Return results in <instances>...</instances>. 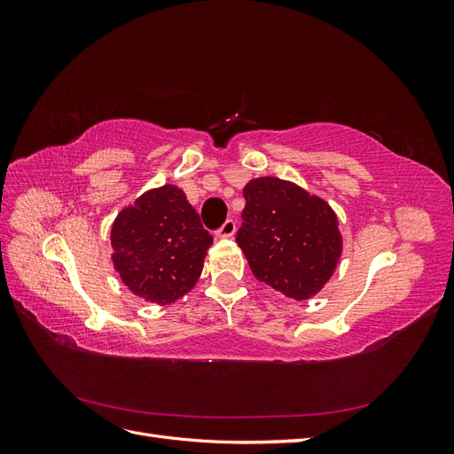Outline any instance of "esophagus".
<instances>
[{"label":"esophagus","instance_id":"esophagus-1","mask_svg":"<svg viewBox=\"0 0 454 454\" xmlns=\"http://www.w3.org/2000/svg\"><path fill=\"white\" fill-rule=\"evenodd\" d=\"M235 231H237L235 219H227V222L215 231V237L217 239H231L232 235H235Z\"/></svg>","mask_w":454,"mask_h":454}]
</instances>
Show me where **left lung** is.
<instances>
[{
  "label": "left lung",
  "mask_w": 454,
  "mask_h": 454,
  "mask_svg": "<svg viewBox=\"0 0 454 454\" xmlns=\"http://www.w3.org/2000/svg\"><path fill=\"white\" fill-rule=\"evenodd\" d=\"M244 199L237 242L254 277L287 299L318 294L342 252L332 206L278 177L246 184Z\"/></svg>",
  "instance_id": "left-lung-1"
}]
</instances>
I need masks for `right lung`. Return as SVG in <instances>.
Listing matches in <instances>:
<instances>
[{"label":"right lung","mask_w":454,"mask_h":454,"mask_svg":"<svg viewBox=\"0 0 454 454\" xmlns=\"http://www.w3.org/2000/svg\"><path fill=\"white\" fill-rule=\"evenodd\" d=\"M112 246L114 267L129 290L170 305L197 284L212 235L184 191L162 185L117 214Z\"/></svg>","instance_id":"obj_1"}]
</instances>
